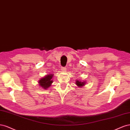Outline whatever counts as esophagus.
I'll list each match as a JSON object with an SVG mask.
<instances>
[{"label":"esophagus","instance_id":"obj_1","mask_svg":"<svg viewBox=\"0 0 130 130\" xmlns=\"http://www.w3.org/2000/svg\"><path fill=\"white\" fill-rule=\"evenodd\" d=\"M61 70L62 71H63V72H65V71H66V68H61Z\"/></svg>","mask_w":130,"mask_h":130}]
</instances>
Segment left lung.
Segmentation results:
<instances>
[{
	"mask_svg": "<svg viewBox=\"0 0 130 130\" xmlns=\"http://www.w3.org/2000/svg\"><path fill=\"white\" fill-rule=\"evenodd\" d=\"M86 84V82H82V81H80V80H77L76 81V84L79 87H83L85 85V84Z\"/></svg>",
	"mask_w": 130,
	"mask_h": 130,
	"instance_id": "8db88e82",
	"label": "left lung"
}]
</instances>
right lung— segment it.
I'll return each instance as SVG.
<instances>
[{"label": "right lung", "mask_w": 130, "mask_h": 130, "mask_svg": "<svg viewBox=\"0 0 130 130\" xmlns=\"http://www.w3.org/2000/svg\"><path fill=\"white\" fill-rule=\"evenodd\" d=\"M53 77V74H48L47 76H45L44 78L40 79V80L38 82L39 85L43 89H46L48 87L51 85V84L53 83L52 78Z\"/></svg>", "instance_id": "right-lung-1"}]
</instances>
